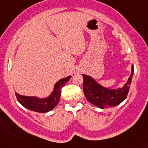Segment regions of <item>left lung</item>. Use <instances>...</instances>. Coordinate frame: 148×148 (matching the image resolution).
<instances>
[{
	"mask_svg": "<svg viewBox=\"0 0 148 148\" xmlns=\"http://www.w3.org/2000/svg\"><path fill=\"white\" fill-rule=\"evenodd\" d=\"M134 74V66L132 65L131 75L123 87L109 88L103 87L90 75L82 74L84 78L83 90L88 101L101 109L113 107L122 103L129 93Z\"/></svg>",
	"mask_w": 148,
	"mask_h": 148,
	"instance_id": "left-lung-1",
	"label": "left lung"
}]
</instances>
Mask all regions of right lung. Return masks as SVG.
Wrapping results in <instances>:
<instances>
[{
  "label": "right lung",
  "instance_id": "add662e5",
  "mask_svg": "<svg viewBox=\"0 0 148 148\" xmlns=\"http://www.w3.org/2000/svg\"><path fill=\"white\" fill-rule=\"evenodd\" d=\"M71 79V75L63 78L56 82L51 95L46 97H39L37 96H24L16 93L17 101L24 107L29 110L38 113H47L52 110L60 101L61 88Z\"/></svg>",
  "mask_w": 148,
  "mask_h": 148
}]
</instances>
